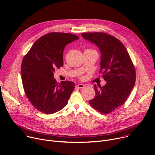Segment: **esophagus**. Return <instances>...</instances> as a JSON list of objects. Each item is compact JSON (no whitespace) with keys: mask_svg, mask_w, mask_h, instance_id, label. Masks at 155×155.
Masks as SVG:
<instances>
[{"mask_svg":"<svg viewBox=\"0 0 155 155\" xmlns=\"http://www.w3.org/2000/svg\"><path fill=\"white\" fill-rule=\"evenodd\" d=\"M84 87H85V85H84L83 84H81V83L78 84V85H76V88H80V89H81V88H84Z\"/></svg>","mask_w":155,"mask_h":155,"instance_id":"34e87169","label":"esophagus"}]
</instances>
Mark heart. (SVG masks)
<instances>
[{"instance_id": "obj_1", "label": "heart", "mask_w": 155, "mask_h": 155, "mask_svg": "<svg viewBox=\"0 0 155 155\" xmlns=\"http://www.w3.org/2000/svg\"><path fill=\"white\" fill-rule=\"evenodd\" d=\"M87 50H90V51H94V50H92V49H87Z\"/></svg>"}]
</instances>
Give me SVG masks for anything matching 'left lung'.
Here are the masks:
<instances>
[{
    "mask_svg": "<svg viewBox=\"0 0 155 155\" xmlns=\"http://www.w3.org/2000/svg\"><path fill=\"white\" fill-rule=\"evenodd\" d=\"M81 36L96 45L101 52L100 70L106 81L103 87L94 85L95 97L90 104L103 114H109L125 103L134 87L136 74L124 45L116 37L102 32L83 33Z\"/></svg>",
    "mask_w": 155,
    "mask_h": 155,
    "instance_id": "8db88e82",
    "label": "left lung"
}]
</instances>
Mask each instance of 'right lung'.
<instances>
[{
    "label": "right lung",
    "instance_id": "1",
    "mask_svg": "<svg viewBox=\"0 0 155 155\" xmlns=\"http://www.w3.org/2000/svg\"><path fill=\"white\" fill-rule=\"evenodd\" d=\"M78 38L70 33H49L39 38L24 56L21 74L25 94L32 105L45 114L64 108L75 88L72 81L58 83L54 72L64 65L66 45Z\"/></svg>",
    "mask_w": 155,
    "mask_h": 155
}]
</instances>
